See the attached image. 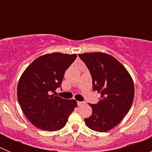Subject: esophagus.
<instances>
[{"instance_id":"1","label":"esophagus","mask_w":152,"mask_h":152,"mask_svg":"<svg viewBox=\"0 0 152 152\" xmlns=\"http://www.w3.org/2000/svg\"><path fill=\"white\" fill-rule=\"evenodd\" d=\"M77 105L78 106H82L83 104H84V102H83V101H77Z\"/></svg>"}]
</instances>
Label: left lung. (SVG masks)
Returning a JSON list of instances; mask_svg holds the SVG:
<instances>
[{
	"mask_svg": "<svg viewBox=\"0 0 152 152\" xmlns=\"http://www.w3.org/2000/svg\"><path fill=\"white\" fill-rule=\"evenodd\" d=\"M92 77L93 90L100 93L97 103L90 104L92 115L86 125L100 132L112 129L128 113L134 98V84L121 63L102 52L79 54Z\"/></svg>",
	"mask_w": 152,
	"mask_h": 152,
	"instance_id": "obj_1",
	"label": "left lung"
}]
</instances>
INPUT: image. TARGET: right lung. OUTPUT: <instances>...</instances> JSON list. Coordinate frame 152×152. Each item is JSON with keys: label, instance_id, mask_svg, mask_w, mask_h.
<instances>
[{"label": "right lung", "instance_id": "right-lung-1", "mask_svg": "<svg viewBox=\"0 0 152 152\" xmlns=\"http://www.w3.org/2000/svg\"><path fill=\"white\" fill-rule=\"evenodd\" d=\"M77 55L51 53L37 58L27 67L17 86V98L23 112L31 123L44 131L62 129L74 109L75 100L56 96L61 88L64 72Z\"/></svg>", "mask_w": 152, "mask_h": 152}]
</instances>
